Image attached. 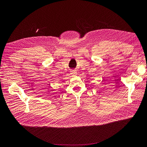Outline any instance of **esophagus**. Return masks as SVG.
Here are the masks:
<instances>
[{"mask_svg":"<svg viewBox=\"0 0 147 147\" xmlns=\"http://www.w3.org/2000/svg\"><path fill=\"white\" fill-rule=\"evenodd\" d=\"M70 74L73 75H77V72L75 70H70Z\"/></svg>","mask_w":147,"mask_h":147,"instance_id":"34e87169","label":"esophagus"}]
</instances>
